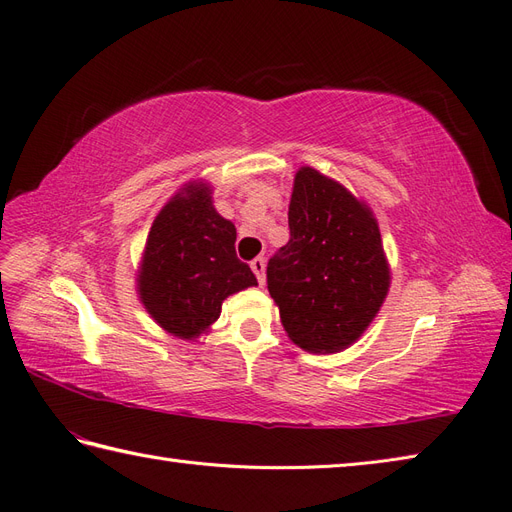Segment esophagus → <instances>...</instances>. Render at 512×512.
Here are the masks:
<instances>
[{
	"mask_svg": "<svg viewBox=\"0 0 512 512\" xmlns=\"http://www.w3.org/2000/svg\"><path fill=\"white\" fill-rule=\"evenodd\" d=\"M251 270H253L255 276H257V283H259V285H266V259H263V257H255V259L251 261Z\"/></svg>",
	"mask_w": 512,
	"mask_h": 512,
	"instance_id": "1",
	"label": "esophagus"
}]
</instances>
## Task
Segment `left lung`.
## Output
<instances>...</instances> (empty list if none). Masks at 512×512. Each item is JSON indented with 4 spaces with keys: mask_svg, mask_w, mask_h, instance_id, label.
<instances>
[{
    "mask_svg": "<svg viewBox=\"0 0 512 512\" xmlns=\"http://www.w3.org/2000/svg\"><path fill=\"white\" fill-rule=\"evenodd\" d=\"M289 229V242L268 261L280 323L308 353L349 349L391 287L374 212L338 180L302 166L293 178Z\"/></svg>",
    "mask_w": 512,
    "mask_h": 512,
    "instance_id": "obj_1",
    "label": "left lung"
}]
</instances>
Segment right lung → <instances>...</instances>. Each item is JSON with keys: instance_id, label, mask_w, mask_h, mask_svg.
<instances>
[{"instance_id": "right-lung-1", "label": "right lung", "mask_w": 512, "mask_h": 512, "mask_svg": "<svg viewBox=\"0 0 512 512\" xmlns=\"http://www.w3.org/2000/svg\"><path fill=\"white\" fill-rule=\"evenodd\" d=\"M212 185L193 178L155 217L136 272L151 319L174 338L195 340L221 317L223 302L257 285L236 257V225L212 204Z\"/></svg>"}]
</instances>
